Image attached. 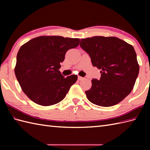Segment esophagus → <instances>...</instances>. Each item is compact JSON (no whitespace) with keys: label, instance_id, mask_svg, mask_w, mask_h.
<instances>
[{"label":"esophagus","instance_id":"obj_1","mask_svg":"<svg viewBox=\"0 0 150 150\" xmlns=\"http://www.w3.org/2000/svg\"><path fill=\"white\" fill-rule=\"evenodd\" d=\"M84 79V77H80V76H79V77H78V80L79 81H82Z\"/></svg>","mask_w":150,"mask_h":150}]
</instances>
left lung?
I'll return each mask as SVG.
<instances>
[{
  "instance_id": "8db88e82",
  "label": "left lung",
  "mask_w": 150,
  "mask_h": 150,
  "mask_svg": "<svg viewBox=\"0 0 150 150\" xmlns=\"http://www.w3.org/2000/svg\"><path fill=\"white\" fill-rule=\"evenodd\" d=\"M80 46L101 70L99 80L93 79L91 89L85 91L88 100L103 107L119 103L131 93L139 75L133 47L119 38L102 36L81 39Z\"/></svg>"
}]
</instances>
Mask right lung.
<instances>
[{"instance_id":"right-lung-1","label":"right lung","mask_w":150,"mask_h":150,"mask_svg":"<svg viewBox=\"0 0 150 150\" xmlns=\"http://www.w3.org/2000/svg\"><path fill=\"white\" fill-rule=\"evenodd\" d=\"M79 39L40 36L21 47L17 55L15 76L22 91L34 103L51 106L62 100L77 75L64 77L60 63L68 50L77 47Z\"/></svg>"}]
</instances>
